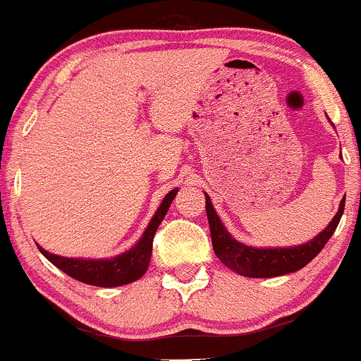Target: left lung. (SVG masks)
Masks as SVG:
<instances>
[{
    "label": "left lung",
    "mask_w": 361,
    "mask_h": 361,
    "mask_svg": "<svg viewBox=\"0 0 361 361\" xmlns=\"http://www.w3.org/2000/svg\"><path fill=\"white\" fill-rule=\"evenodd\" d=\"M205 211H207L209 228H211L214 253L219 257L226 267L245 277H277L300 271L319 255V252L326 247L329 238L341 221L344 199L339 202L338 212L324 231H320L314 240L295 245V247L259 248L235 240L231 233L224 228L207 193H205Z\"/></svg>",
    "instance_id": "8db88e82"
}]
</instances>
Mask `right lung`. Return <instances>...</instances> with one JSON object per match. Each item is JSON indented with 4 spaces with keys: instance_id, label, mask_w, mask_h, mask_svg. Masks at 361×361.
<instances>
[{
    "instance_id": "add662e5",
    "label": "right lung",
    "mask_w": 361,
    "mask_h": 361,
    "mask_svg": "<svg viewBox=\"0 0 361 361\" xmlns=\"http://www.w3.org/2000/svg\"><path fill=\"white\" fill-rule=\"evenodd\" d=\"M176 193L178 188H174L162 199L159 209L150 219L142 238L130 250L123 252L120 255H114L111 259H71V257L54 255V253L44 250L41 245H37L39 252L51 264L61 269L65 274L80 281V283L92 284V286L99 288H116L133 283V281L140 279L147 272L150 253H152L154 235H156L161 221L168 214L169 205H171Z\"/></svg>"
}]
</instances>
